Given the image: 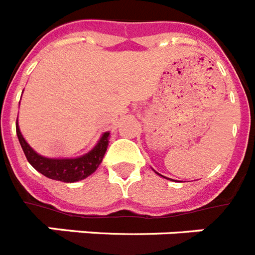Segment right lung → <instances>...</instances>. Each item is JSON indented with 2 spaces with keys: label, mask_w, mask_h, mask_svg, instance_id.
I'll use <instances>...</instances> for the list:
<instances>
[{
  "label": "right lung",
  "mask_w": 255,
  "mask_h": 255,
  "mask_svg": "<svg viewBox=\"0 0 255 255\" xmlns=\"http://www.w3.org/2000/svg\"><path fill=\"white\" fill-rule=\"evenodd\" d=\"M16 134H18L20 146L25 154V158L31 163L32 167L49 179L63 181V183H74V181L83 180L93 174L104 159L109 145V132H106L102 134L101 140L96 145L95 149L83 157L74 158V159H50V158L38 155L25 142L22 133L19 131L18 123H16Z\"/></svg>",
  "instance_id": "right-lung-1"
}]
</instances>
